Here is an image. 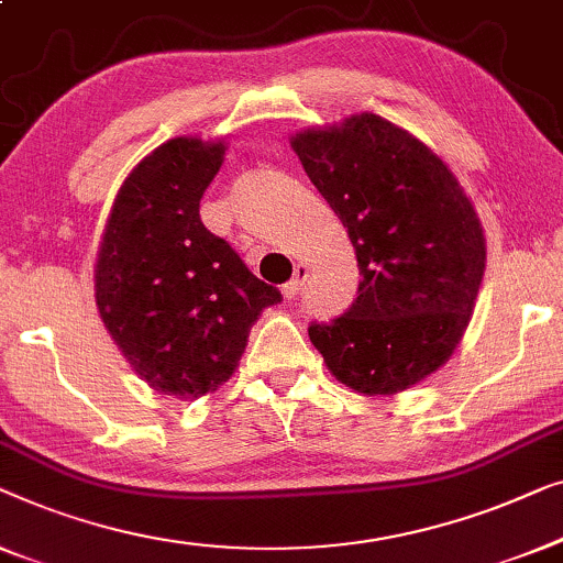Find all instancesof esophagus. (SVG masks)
Instances as JSON below:
<instances>
[{"label": "esophagus", "instance_id": "1", "mask_svg": "<svg viewBox=\"0 0 563 563\" xmlns=\"http://www.w3.org/2000/svg\"><path fill=\"white\" fill-rule=\"evenodd\" d=\"M306 278H308V267L306 265H298L296 273H292V278L283 285V298L285 300H296L298 292L303 290Z\"/></svg>", "mask_w": 563, "mask_h": 563}]
</instances>
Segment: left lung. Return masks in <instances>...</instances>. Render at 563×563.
Masks as SVG:
<instances>
[{
    "mask_svg": "<svg viewBox=\"0 0 563 563\" xmlns=\"http://www.w3.org/2000/svg\"><path fill=\"white\" fill-rule=\"evenodd\" d=\"M350 234L357 298L308 336L339 383L395 395L451 357L485 275V234L446 163L377 114L290 140Z\"/></svg>",
    "mask_w": 563,
    "mask_h": 563,
    "instance_id": "left-lung-1",
    "label": "left lung"
}]
</instances>
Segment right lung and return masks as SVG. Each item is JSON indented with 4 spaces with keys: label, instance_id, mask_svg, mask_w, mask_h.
<instances>
[{
    "label": "right lung",
    "instance_id": "1",
    "mask_svg": "<svg viewBox=\"0 0 563 563\" xmlns=\"http://www.w3.org/2000/svg\"><path fill=\"white\" fill-rule=\"evenodd\" d=\"M224 150L176 137L137 163L117 194L93 271L99 316L124 360L178 400L224 385L252 323L283 300L199 217Z\"/></svg>",
    "mask_w": 563,
    "mask_h": 563
}]
</instances>
